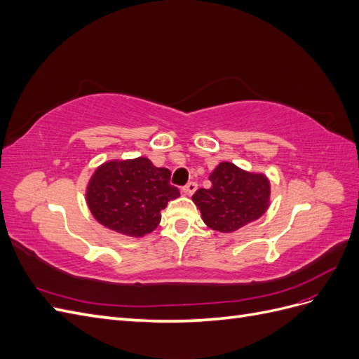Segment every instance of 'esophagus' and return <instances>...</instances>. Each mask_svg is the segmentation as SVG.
Here are the masks:
<instances>
[{
    "instance_id": "34e87169",
    "label": "esophagus",
    "mask_w": 359,
    "mask_h": 359,
    "mask_svg": "<svg viewBox=\"0 0 359 359\" xmlns=\"http://www.w3.org/2000/svg\"><path fill=\"white\" fill-rule=\"evenodd\" d=\"M196 189H198V184L194 182V181H190L189 184H186V186L182 187V191L186 193V194H189V196H191V194L196 191Z\"/></svg>"
}]
</instances>
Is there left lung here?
<instances>
[{
    "label": "left lung",
    "instance_id": "8db88e82",
    "mask_svg": "<svg viewBox=\"0 0 359 359\" xmlns=\"http://www.w3.org/2000/svg\"><path fill=\"white\" fill-rule=\"evenodd\" d=\"M210 181L211 187L199 189L191 199L211 229L231 233L266 212L271 186L264 173L247 172L233 163L222 161L211 172Z\"/></svg>",
    "mask_w": 359,
    "mask_h": 359
}]
</instances>
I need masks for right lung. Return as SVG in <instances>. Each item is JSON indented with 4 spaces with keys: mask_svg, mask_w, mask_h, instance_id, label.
<instances>
[{
    "mask_svg": "<svg viewBox=\"0 0 359 359\" xmlns=\"http://www.w3.org/2000/svg\"><path fill=\"white\" fill-rule=\"evenodd\" d=\"M170 170L156 168L149 158L111 160L97 168L86 187V203L94 219L107 229L140 238L153 232L161 210L177 199Z\"/></svg>",
    "mask_w": 359,
    "mask_h": 359,
    "instance_id": "add662e5",
    "label": "right lung"
}]
</instances>
